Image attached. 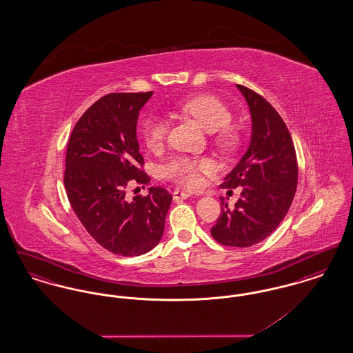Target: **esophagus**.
Returning <instances> with one entry per match:
<instances>
[{
	"mask_svg": "<svg viewBox=\"0 0 353 353\" xmlns=\"http://www.w3.org/2000/svg\"><path fill=\"white\" fill-rule=\"evenodd\" d=\"M188 197H190V193H188L186 190L176 189L173 192V200H176V201H183V200H186Z\"/></svg>",
	"mask_w": 353,
	"mask_h": 353,
	"instance_id": "obj_1",
	"label": "esophagus"
}]
</instances>
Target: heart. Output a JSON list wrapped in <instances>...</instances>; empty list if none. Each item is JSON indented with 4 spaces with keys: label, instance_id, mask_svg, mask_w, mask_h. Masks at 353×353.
Wrapping results in <instances>:
<instances>
[{
    "label": "heart",
    "instance_id": "1",
    "mask_svg": "<svg viewBox=\"0 0 353 353\" xmlns=\"http://www.w3.org/2000/svg\"><path fill=\"white\" fill-rule=\"evenodd\" d=\"M176 111L194 119L202 128L214 132V141L225 151L233 150L238 141V134L233 127L232 111L214 95L200 94L176 104ZM168 134V124L164 119H148L143 125V139L145 145L154 151L163 147ZM212 169V163L203 157L176 156L163 167V174L177 184L193 188L201 181L202 172Z\"/></svg>",
    "mask_w": 353,
    "mask_h": 353
}]
</instances>
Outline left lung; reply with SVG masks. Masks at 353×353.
I'll return each instance as SVG.
<instances>
[{"instance_id": "1", "label": "left lung", "mask_w": 353, "mask_h": 353, "mask_svg": "<svg viewBox=\"0 0 353 353\" xmlns=\"http://www.w3.org/2000/svg\"><path fill=\"white\" fill-rule=\"evenodd\" d=\"M252 115L248 151L222 186L242 192L229 209L222 200L213 238L225 246L249 248L268 238L283 221L298 185V163L283 119L263 97L236 84Z\"/></svg>"}]
</instances>
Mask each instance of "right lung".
<instances>
[{"label":"right lung","mask_w":353,"mask_h":353,"mask_svg":"<svg viewBox=\"0 0 353 353\" xmlns=\"http://www.w3.org/2000/svg\"><path fill=\"white\" fill-rule=\"evenodd\" d=\"M148 92H114L95 101L70 134L65 188L88 232L108 252L134 256L152 250L164 233L172 202L168 190L151 186L148 196H125L128 184H148L141 170L136 124Z\"/></svg>","instance_id":"obj_1"}]
</instances>
